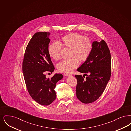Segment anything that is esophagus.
Here are the masks:
<instances>
[{
	"instance_id": "obj_1",
	"label": "esophagus",
	"mask_w": 131,
	"mask_h": 131,
	"mask_svg": "<svg viewBox=\"0 0 131 131\" xmlns=\"http://www.w3.org/2000/svg\"><path fill=\"white\" fill-rule=\"evenodd\" d=\"M64 75H65V76H66V77H67V76H70V75H72L71 74H65Z\"/></svg>"
}]
</instances>
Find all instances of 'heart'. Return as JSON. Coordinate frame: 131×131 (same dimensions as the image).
<instances>
[{"label":"heart","instance_id":"b5f03b06","mask_svg":"<svg viewBox=\"0 0 131 131\" xmlns=\"http://www.w3.org/2000/svg\"><path fill=\"white\" fill-rule=\"evenodd\" d=\"M61 47L71 49L70 56L71 58L63 60L57 64L56 67L59 72L68 73L79 65V60L82 62L87 59L91 53L92 44L90 39L80 34H69L61 38L59 43L49 44L48 51L51 59L56 61L59 60Z\"/></svg>","mask_w":131,"mask_h":131}]
</instances>
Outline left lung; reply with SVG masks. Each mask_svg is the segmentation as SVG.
<instances>
[{"label": "left lung", "mask_w": 131, "mask_h": 131, "mask_svg": "<svg viewBox=\"0 0 131 131\" xmlns=\"http://www.w3.org/2000/svg\"><path fill=\"white\" fill-rule=\"evenodd\" d=\"M77 71L84 75L89 74L85 80L81 75H75L77 98L84 104L97 100L105 90L111 75V53L105 41L93 42L89 56Z\"/></svg>", "instance_id": "1"}]
</instances>
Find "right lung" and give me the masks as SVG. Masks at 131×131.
I'll use <instances>...</instances> for the list:
<instances>
[{
  "label": "right lung",
  "instance_id": "1",
  "mask_svg": "<svg viewBox=\"0 0 131 131\" xmlns=\"http://www.w3.org/2000/svg\"><path fill=\"white\" fill-rule=\"evenodd\" d=\"M49 32H37L27 45L23 62V72L27 90L34 100L43 106L51 104L56 97L54 88L62 79L61 74L47 79L46 71L53 72L55 68L48 54Z\"/></svg>",
  "mask_w": 131,
  "mask_h": 131
}]
</instances>
